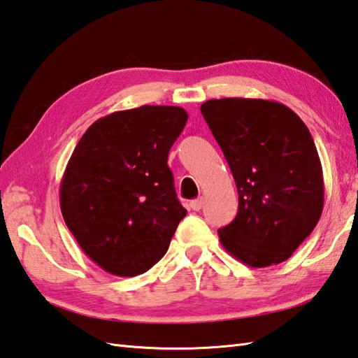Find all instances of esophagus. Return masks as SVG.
I'll list each match as a JSON object with an SVG mask.
<instances>
[{"label":"esophagus","mask_w":358,"mask_h":358,"mask_svg":"<svg viewBox=\"0 0 358 358\" xmlns=\"http://www.w3.org/2000/svg\"><path fill=\"white\" fill-rule=\"evenodd\" d=\"M201 208H203V199L192 200V201H191V209H192V210H200Z\"/></svg>","instance_id":"1"}]
</instances>
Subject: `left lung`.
<instances>
[{
    "label": "left lung",
    "mask_w": 358,
    "mask_h": 358,
    "mask_svg": "<svg viewBox=\"0 0 358 358\" xmlns=\"http://www.w3.org/2000/svg\"><path fill=\"white\" fill-rule=\"evenodd\" d=\"M238 191V214L218 229L223 248L250 268L287 260L320 220L323 169L309 129L287 106L222 98L200 108Z\"/></svg>",
    "instance_id": "left-lung-1"
}]
</instances>
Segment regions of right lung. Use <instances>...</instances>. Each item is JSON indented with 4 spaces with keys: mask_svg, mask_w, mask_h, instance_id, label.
<instances>
[{
    "mask_svg": "<svg viewBox=\"0 0 358 358\" xmlns=\"http://www.w3.org/2000/svg\"><path fill=\"white\" fill-rule=\"evenodd\" d=\"M187 112L141 106L106 115L81 136L59 185L64 222L106 272L135 277L163 258L185 218L167 155Z\"/></svg>",
    "mask_w": 358,
    "mask_h": 358,
    "instance_id": "obj_1",
    "label": "right lung"
}]
</instances>
